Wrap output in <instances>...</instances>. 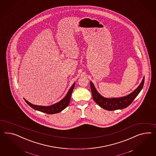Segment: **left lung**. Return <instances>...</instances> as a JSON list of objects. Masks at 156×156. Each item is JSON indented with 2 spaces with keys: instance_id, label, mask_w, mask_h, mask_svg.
<instances>
[{
  "instance_id": "left-lung-1",
  "label": "left lung",
  "mask_w": 156,
  "mask_h": 156,
  "mask_svg": "<svg viewBox=\"0 0 156 156\" xmlns=\"http://www.w3.org/2000/svg\"><path fill=\"white\" fill-rule=\"evenodd\" d=\"M145 78L141 81L139 86L135 89V90L124 97L120 98H105L103 97L95 89L93 82H90V86L92 92V95L94 101H95L97 105H99L103 109L108 111L122 110L125 108L131 105L132 102L139 95V93L143 87L144 84Z\"/></svg>"
}]
</instances>
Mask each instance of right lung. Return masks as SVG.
I'll list each match as a JSON object with an SVG mask.
<instances>
[{"mask_svg": "<svg viewBox=\"0 0 156 156\" xmlns=\"http://www.w3.org/2000/svg\"><path fill=\"white\" fill-rule=\"evenodd\" d=\"M76 83H74L71 87L69 90L66 96L63 98L62 99H61L60 101L53 104L52 105H47V106H43V105H33L31 103L27 101L25 99V102L30 105V107L34 108V110H37L38 111L44 112L48 114H55L59 113L61 112L62 110H64L69 105V102L70 101L71 96H72L73 90L74 88Z\"/></svg>", "mask_w": 156, "mask_h": 156, "instance_id": "right-lung-1", "label": "right lung"}]
</instances>
